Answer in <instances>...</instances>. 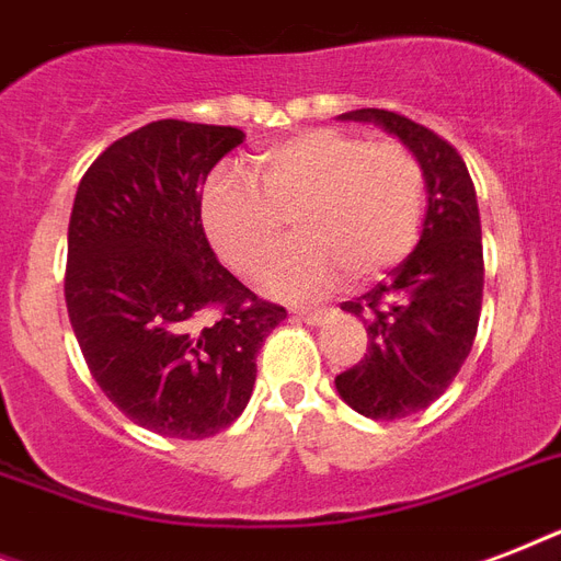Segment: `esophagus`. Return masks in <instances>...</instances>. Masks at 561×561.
<instances>
[{
  "label": "esophagus",
  "instance_id": "34e87169",
  "mask_svg": "<svg viewBox=\"0 0 561 561\" xmlns=\"http://www.w3.org/2000/svg\"><path fill=\"white\" fill-rule=\"evenodd\" d=\"M294 317L308 325H323L329 317V308H294Z\"/></svg>",
  "mask_w": 561,
  "mask_h": 561
}]
</instances>
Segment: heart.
Wrapping results in <instances>:
<instances>
[{"label":"heart","instance_id":"heart-1","mask_svg":"<svg viewBox=\"0 0 561 561\" xmlns=\"http://www.w3.org/2000/svg\"><path fill=\"white\" fill-rule=\"evenodd\" d=\"M425 178L399 142L317 127L255 157V178L218 169L206 180L201 218L220 259L262 276L288 241L294 250L267 276L288 299L320 297L341 279H373L413 250L422 224Z\"/></svg>","mask_w":561,"mask_h":561}]
</instances>
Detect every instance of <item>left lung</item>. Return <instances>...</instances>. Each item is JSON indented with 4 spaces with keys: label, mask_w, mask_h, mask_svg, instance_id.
<instances>
[{
    "label": "left lung",
    "mask_w": 561,
    "mask_h": 561,
    "mask_svg": "<svg viewBox=\"0 0 561 561\" xmlns=\"http://www.w3.org/2000/svg\"><path fill=\"white\" fill-rule=\"evenodd\" d=\"M341 122H367L399 139L422 169L427 211L416 250L343 311L367 325V355L334 378L360 416L401 419L425 410L466 364L483 302V241L474 183L466 162L434 130L390 113L352 110Z\"/></svg>",
    "instance_id": "obj_1"
}]
</instances>
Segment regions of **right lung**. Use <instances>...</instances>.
I'll return each mask as SVG.
<instances>
[{
    "label": "right lung",
    "mask_w": 561,
    "mask_h": 561,
    "mask_svg": "<svg viewBox=\"0 0 561 561\" xmlns=\"http://www.w3.org/2000/svg\"><path fill=\"white\" fill-rule=\"evenodd\" d=\"M244 130L160 118L83 174L69 218L66 308L83 360L139 427L215 436L253 396L255 355L288 317L218 262L201 188ZM209 310L215 321H203Z\"/></svg>",
    "instance_id": "right-lung-1"
}]
</instances>
